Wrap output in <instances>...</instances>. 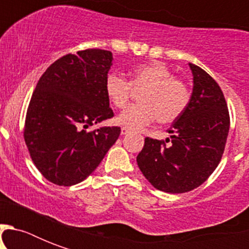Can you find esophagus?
<instances>
[{"label":"esophagus","mask_w":249,"mask_h":249,"mask_svg":"<svg viewBox=\"0 0 249 249\" xmlns=\"http://www.w3.org/2000/svg\"><path fill=\"white\" fill-rule=\"evenodd\" d=\"M129 133H130V130L128 128H121V136H126Z\"/></svg>","instance_id":"34e87169"}]
</instances>
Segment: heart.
<instances>
[{
	"label": "heart",
	"mask_w": 249,
	"mask_h": 249,
	"mask_svg": "<svg viewBox=\"0 0 249 249\" xmlns=\"http://www.w3.org/2000/svg\"><path fill=\"white\" fill-rule=\"evenodd\" d=\"M132 86L144 90L140 95L141 105L130 106L116 119L117 124L130 130H140L155 120L160 124L173 123L189 106L187 85L176 79L172 70L160 62L134 68L130 83L117 72L108 73L105 81L106 95L115 107L123 108L129 102Z\"/></svg>",
	"instance_id": "obj_1"
}]
</instances>
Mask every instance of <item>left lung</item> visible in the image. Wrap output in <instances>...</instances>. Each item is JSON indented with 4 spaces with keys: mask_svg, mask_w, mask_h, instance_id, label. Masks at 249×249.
Wrapping results in <instances>:
<instances>
[{
    "mask_svg": "<svg viewBox=\"0 0 249 249\" xmlns=\"http://www.w3.org/2000/svg\"><path fill=\"white\" fill-rule=\"evenodd\" d=\"M193 93L165 142L144 138L137 164L155 189L182 194L196 189L214 172L224 154L230 117L224 93L211 76L189 63ZM166 142L171 143L166 144Z\"/></svg>",
    "mask_w": 249,
    "mask_h": 249,
    "instance_id": "obj_1",
    "label": "left lung"
}]
</instances>
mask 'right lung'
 Wrapping results in <instances>:
<instances>
[{"instance_id": "add662e5", "label": "right lung", "mask_w": 249, "mask_h": 249, "mask_svg": "<svg viewBox=\"0 0 249 249\" xmlns=\"http://www.w3.org/2000/svg\"><path fill=\"white\" fill-rule=\"evenodd\" d=\"M112 62L108 50L88 49L62 56L38 80L27 111L24 141L48 181L59 186L83 182L120 136L117 126L85 130L113 116L105 91Z\"/></svg>"}]
</instances>
